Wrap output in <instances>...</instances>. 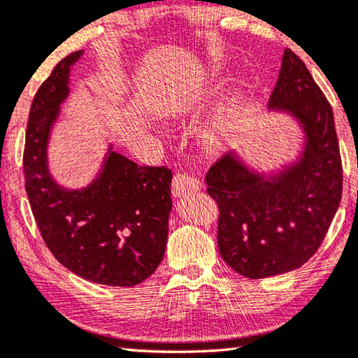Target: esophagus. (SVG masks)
<instances>
[{"label": "esophagus", "instance_id": "1", "mask_svg": "<svg viewBox=\"0 0 358 358\" xmlns=\"http://www.w3.org/2000/svg\"><path fill=\"white\" fill-rule=\"evenodd\" d=\"M199 187H201V183L196 178L187 173H178L173 176V182H171V193H173V196H185V194L196 192Z\"/></svg>", "mask_w": 358, "mask_h": 358}]
</instances>
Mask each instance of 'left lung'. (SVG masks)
Returning <instances> with one entry per match:
<instances>
[{
	"mask_svg": "<svg viewBox=\"0 0 358 358\" xmlns=\"http://www.w3.org/2000/svg\"><path fill=\"white\" fill-rule=\"evenodd\" d=\"M268 106L301 122L306 145L296 164L273 178L252 173L234 154L206 175L219 206L217 247L247 278L296 270L322 244L342 198V160L334 113L304 62L287 49Z\"/></svg>",
	"mask_w": 358,
	"mask_h": 358,
	"instance_id": "left-lung-1",
	"label": "left lung"
}]
</instances>
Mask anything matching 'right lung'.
Here are the masks:
<instances>
[{"label":"right lung","mask_w":358,"mask_h":358,"mask_svg":"<svg viewBox=\"0 0 358 358\" xmlns=\"http://www.w3.org/2000/svg\"><path fill=\"white\" fill-rule=\"evenodd\" d=\"M80 55L62 59L32 101L22 155L27 198L42 239L65 268L93 283L134 287L164 259L171 170L109 152L88 188L70 192L50 178L47 141Z\"/></svg>","instance_id":"right-lung-1"}]
</instances>
